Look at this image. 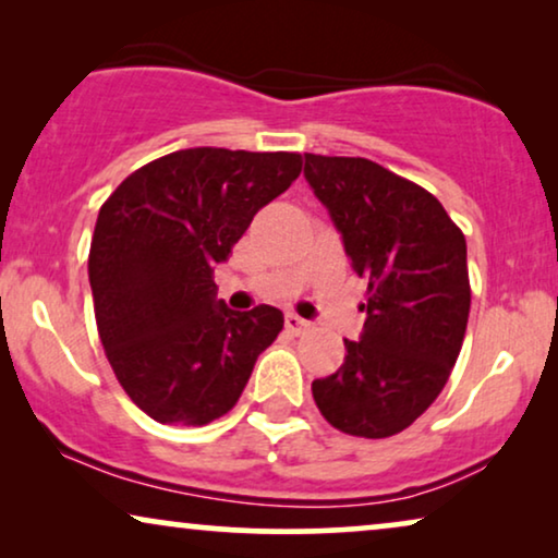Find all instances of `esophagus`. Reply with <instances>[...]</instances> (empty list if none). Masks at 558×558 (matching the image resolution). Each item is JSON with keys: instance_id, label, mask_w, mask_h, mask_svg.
Returning <instances> with one entry per match:
<instances>
[{"instance_id": "34e87169", "label": "esophagus", "mask_w": 558, "mask_h": 558, "mask_svg": "<svg viewBox=\"0 0 558 558\" xmlns=\"http://www.w3.org/2000/svg\"><path fill=\"white\" fill-rule=\"evenodd\" d=\"M284 325H287V330L292 332V335H304V332L310 330L307 319H302L300 315H294V312H289V315L284 317Z\"/></svg>"}]
</instances>
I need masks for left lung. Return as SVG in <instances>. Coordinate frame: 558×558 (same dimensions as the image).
I'll return each instance as SVG.
<instances>
[{
  "label": "left lung",
  "mask_w": 558,
  "mask_h": 558,
  "mask_svg": "<svg viewBox=\"0 0 558 558\" xmlns=\"http://www.w3.org/2000/svg\"><path fill=\"white\" fill-rule=\"evenodd\" d=\"M304 180L368 281L361 340H345V361L312 396L335 429L391 437L432 407L460 355L468 243L437 197L371 159L304 155Z\"/></svg>",
  "instance_id": "8db88e82"
}]
</instances>
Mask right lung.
<instances>
[{
    "mask_svg": "<svg viewBox=\"0 0 558 558\" xmlns=\"http://www.w3.org/2000/svg\"><path fill=\"white\" fill-rule=\"evenodd\" d=\"M300 172L294 151L180 149L129 174L98 210L88 254L98 338L155 422L228 414L284 327L269 304L226 307L213 269Z\"/></svg>",
    "mask_w": 558,
    "mask_h": 558,
    "instance_id": "add662e5",
    "label": "right lung"
}]
</instances>
